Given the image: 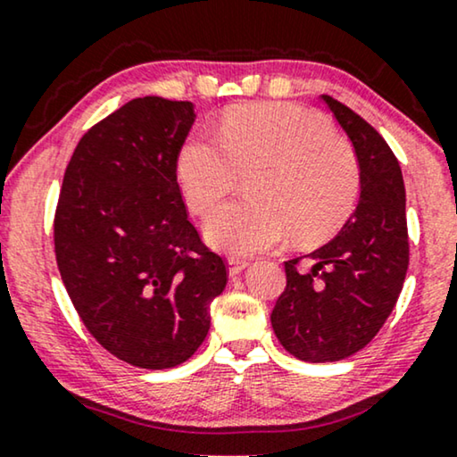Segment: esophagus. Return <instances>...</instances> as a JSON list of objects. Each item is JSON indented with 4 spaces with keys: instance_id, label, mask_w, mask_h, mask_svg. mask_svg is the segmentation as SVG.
<instances>
[{
    "instance_id": "esophagus-1",
    "label": "esophagus",
    "mask_w": 457,
    "mask_h": 457,
    "mask_svg": "<svg viewBox=\"0 0 457 457\" xmlns=\"http://www.w3.org/2000/svg\"><path fill=\"white\" fill-rule=\"evenodd\" d=\"M247 266H249L247 260L237 258V255H230V258H228V274H230V277H237V274L245 270Z\"/></svg>"
}]
</instances>
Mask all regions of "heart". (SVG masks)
Instances as JSON below:
<instances>
[{
	"label": "heart",
	"instance_id": "heart-1",
	"mask_svg": "<svg viewBox=\"0 0 457 457\" xmlns=\"http://www.w3.org/2000/svg\"><path fill=\"white\" fill-rule=\"evenodd\" d=\"M180 189L197 216H208L247 174V199L224 205L205 235L228 253L278 247L295 233L316 241L339 227L360 193L353 149L327 118L295 104L230 110L218 137L193 135L177 164Z\"/></svg>",
	"mask_w": 457,
	"mask_h": 457
}]
</instances>
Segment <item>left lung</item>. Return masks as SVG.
<instances>
[{
	"instance_id": "left-lung-1",
	"label": "left lung",
	"mask_w": 457,
	"mask_h": 457,
	"mask_svg": "<svg viewBox=\"0 0 457 457\" xmlns=\"http://www.w3.org/2000/svg\"><path fill=\"white\" fill-rule=\"evenodd\" d=\"M322 99L355 149L360 202L333 241L285 262L287 287L270 314L280 345L314 364L345 360L377 337L410 264L405 187L395 154L345 104Z\"/></svg>"
}]
</instances>
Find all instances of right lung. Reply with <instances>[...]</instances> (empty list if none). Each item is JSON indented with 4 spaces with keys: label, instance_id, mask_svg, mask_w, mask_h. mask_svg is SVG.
Segmentation results:
<instances>
[{
    "label": "right lung",
    "instance_id": "add662e5",
    "mask_svg": "<svg viewBox=\"0 0 457 457\" xmlns=\"http://www.w3.org/2000/svg\"><path fill=\"white\" fill-rule=\"evenodd\" d=\"M193 120L191 102L124 104L80 137L55 205V260L74 310L105 352L147 370L197 352L228 280L177 183Z\"/></svg>",
    "mask_w": 457,
    "mask_h": 457
}]
</instances>
